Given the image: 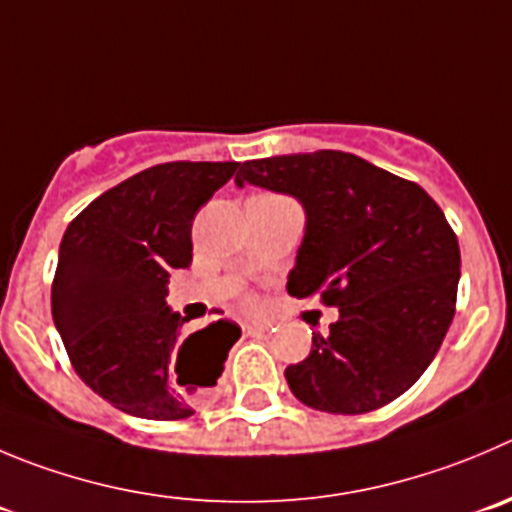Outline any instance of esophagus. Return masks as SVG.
I'll use <instances>...</instances> for the list:
<instances>
[{
	"instance_id": "1",
	"label": "esophagus",
	"mask_w": 512,
	"mask_h": 512,
	"mask_svg": "<svg viewBox=\"0 0 512 512\" xmlns=\"http://www.w3.org/2000/svg\"><path fill=\"white\" fill-rule=\"evenodd\" d=\"M243 329H246L248 334H264V332H269V326H266V324H246V326H243Z\"/></svg>"
}]
</instances>
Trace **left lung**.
<instances>
[{"label": "left lung", "instance_id": "left-lung-1", "mask_svg": "<svg viewBox=\"0 0 512 512\" xmlns=\"http://www.w3.org/2000/svg\"><path fill=\"white\" fill-rule=\"evenodd\" d=\"M289 193L306 228L286 291L337 306L304 362L284 372L311 410L364 415L422 377L455 316L460 246L412 180L342 150L238 163L236 186Z\"/></svg>", "mask_w": 512, "mask_h": 512}]
</instances>
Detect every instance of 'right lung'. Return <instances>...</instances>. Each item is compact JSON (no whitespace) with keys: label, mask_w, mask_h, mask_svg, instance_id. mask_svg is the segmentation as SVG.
Instances as JSON below:
<instances>
[{"label":"right lung","mask_w":512,"mask_h":512,"mask_svg":"<svg viewBox=\"0 0 512 512\" xmlns=\"http://www.w3.org/2000/svg\"><path fill=\"white\" fill-rule=\"evenodd\" d=\"M238 163H160L102 193L67 226L52 319L77 377L143 420H186L218 382L241 326L218 319L180 339L165 306L173 269L193 261V218Z\"/></svg>","instance_id":"obj_1"}]
</instances>
